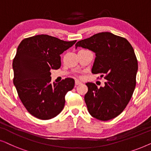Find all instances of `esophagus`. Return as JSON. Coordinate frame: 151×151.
Returning <instances> with one entry per match:
<instances>
[{
	"instance_id": "obj_1",
	"label": "esophagus",
	"mask_w": 151,
	"mask_h": 151,
	"mask_svg": "<svg viewBox=\"0 0 151 151\" xmlns=\"http://www.w3.org/2000/svg\"><path fill=\"white\" fill-rule=\"evenodd\" d=\"M81 83H82V82H80V81H79V80H75V84H76V85H78V84H80Z\"/></svg>"
}]
</instances>
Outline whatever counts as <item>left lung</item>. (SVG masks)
Instances as JSON below:
<instances>
[{"instance_id": "1", "label": "left lung", "mask_w": 151, "mask_h": 151, "mask_svg": "<svg viewBox=\"0 0 151 151\" xmlns=\"http://www.w3.org/2000/svg\"><path fill=\"white\" fill-rule=\"evenodd\" d=\"M81 47L96 53L91 72L105 75L104 86L98 88L87 82L84 96L88 113L102 121L113 119L124 110L136 85L138 69L134 49L127 39L110 32L98 33L80 40L76 48Z\"/></svg>"}]
</instances>
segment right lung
Returning <instances> with one entry per match:
<instances>
[{
  "label": "right lung",
  "instance_id": "obj_1",
  "mask_svg": "<svg viewBox=\"0 0 151 151\" xmlns=\"http://www.w3.org/2000/svg\"><path fill=\"white\" fill-rule=\"evenodd\" d=\"M76 42L41 34L24 38L18 45L12 64L13 82L22 103L33 116L45 120L63 111L65 95L73 89L75 81L65 78L51 84L50 70L60 67V54Z\"/></svg>",
  "mask_w": 151,
  "mask_h": 151
}]
</instances>
